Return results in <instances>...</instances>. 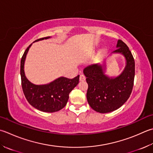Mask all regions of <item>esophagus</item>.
I'll return each instance as SVG.
<instances>
[{"label": "esophagus", "instance_id": "obj_1", "mask_svg": "<svg viewBox=\"0 0 153 153\" xmlns=\"http://www.w3.org/2000/svg\"><path fill=\"white\" fill-rule=\"evenodd\" d=\"M85 80V77L84 76V75H80L79 76V81H81V82H83V81Z\"/></svg>", "mask_w": 153, "mask_h": 153}]
</instances>
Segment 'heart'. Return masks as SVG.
Returning <instances> with one entry per match:
<instances>
[{
    "mask_svg": "<svg viewBox=\"0 0 153 153\" xmlns=\"http://www.w3.org/2000/svg\"><path fill=\"white\" fill-rule=\"evenodd\" d=\"M106 52H107V48H106L105 47H103V48H102L101 49L100 52V55H103Z\"/></svg>",
    "mask_w": 153,
    "mask_h": 153,
    "instance_id": "1",
    "label": "heart"
}]
</instances>
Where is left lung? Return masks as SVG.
I'll list each match as a JSON object with an SVG mask.
<instances>
[{
	"mask_svg": "<svg viewBox=\"0 0 153 153\" xmlns=\"http://www.w3.org/2000/svg\"><path fill=\"white\" fill-rule=\"evenodd\" d=\"M117 50L112 53L124 56L126 65L117 76H109L106 72V61L103 64H94L83 70L88 84L87 100L95 111L106 113L113 111L123 105L132 92L134 77V60L128 46L119 40Z\"/></svg>",
	"mask_w": 153,
	"mask_h": 153,
	"instance_id": "obj_1",
	"label": "left lung"
}]
</instances>
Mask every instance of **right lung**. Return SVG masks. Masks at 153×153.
I'll return each mask as SVG.
<instances>
[{
  "label": "right lung",
  "instance_id": "obj_1",
  "mask_svg": "<svg viewBox=\"0 0 153 153\" xmlns=\"http://www.w3.org/2000/svg\"><path fill=\"white\" fill-rule=\"evenodd\" d=\"M50 36L34 41L47 40ZM32 44L27 48L20 62V76L22 90L28 103L32 107L43 112L53 113L58 111L65 106L69 94L79 83L78 75L74 79L59 77L46 84L36 85L27 79L25 72V63L26 55Z\"/></svg>",
  "mask_w": 153,
  "mask_h": 153
}]
</instances>
